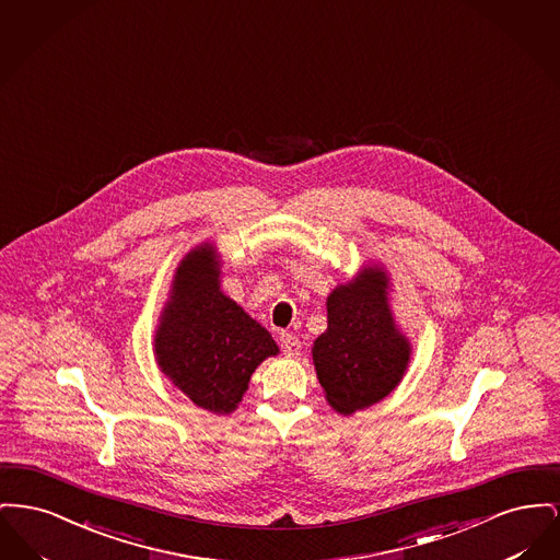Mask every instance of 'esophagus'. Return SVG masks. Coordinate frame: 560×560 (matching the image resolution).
I'll return each mask as SVG.
<instances>
[{"mask_svg":"<svg viewBox=\"0 0 560 560\" xmlns=\"http://www.w3.org/2000/svg\"><path fill=\"white\" fill-rule=\"evenodd\" d=\"M280 346H282V352L287 353L289 358H296L301 353V341L293 332H282L280 335Z\"/></svg>","mask_w":560,"mask_h":560,"instance_id":"34e87169","label":"esophagus"}]
</instances>
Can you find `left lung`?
Masks as SVG:
<instances>
[{
  "instance_id": "1",
  "label": "left lung",
  "mask_w": 560,
  "mask_h": 560,
  "mask_svg": "<svg viewBox=\"0 0 560 560\" xmlns=\"http://www.w3.org/2000/svg\"><path fill=\"white\" fill-rule=\"evenodd\" d=\"M389 273L364 266L326 296V330L312 358L324 398L339 415L382 402L402 382L412 346L392 312Z\"/></svg>"
}]
</instances>
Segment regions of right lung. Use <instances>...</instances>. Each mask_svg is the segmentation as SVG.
Wrapping results in <instances>:
<instances>
[{"mask_svg": "<svg viewBox=\"0 0 560 560\" xmlns=\"http://www.w3.org/2000/svg\"><path fill=\"white\" fill-rule=\"evenodd\" d=\"M223 261L214 242L178 261L153 335L158 369L196 407L237 409L257 366L280 350L266 326L221 291Z\"/></svg>", "mask_w": 560, "mask_h": 560, "instance_id": "obj_1", "label": "right lung"}]
</instances>
